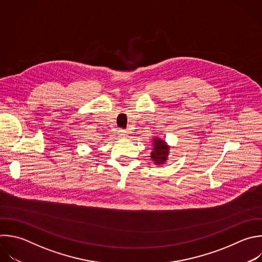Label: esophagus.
Returning a JSON list of instances; mask_svg holds the SVG:
<instances>
[{
  "label": "esophagus",
  "instance_id": "esophagus-1",
  "mask_svg": "<svg viewBox=\"0 0 262 262\" xmlns=\"http://www.w3.org/2000/svg\"><path fill=\"white\" fill-rule=\"evenodd\" d=\"M118 134H119L120 136H125V135H127V132H126V130L119 129V130H118Z\"/></svg>",
  "mask_w": 262,
  "mask_h": 262
}]
</instances>
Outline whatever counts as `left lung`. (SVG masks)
I'll use <instances>...</instances> for the list:
<instances>
[{
  "instance_id": "1",
  "label": "left lung",
  "mask_w": 262,
  "mask_h": 262,
  "mask_svg": "<svg viewBox=\"0 0 262 262\" xmlns=\"http://www.w3.org/2000/svg\"><path fill=\"white\" fill-rule=\"evenodd\" d=\"M170 146L166 143L165 140L161 139L160 137L152 138V148L150 152V158L154 163L158 166H162L166 164L168 161Z\"/></svg>"
}]
</instances>
